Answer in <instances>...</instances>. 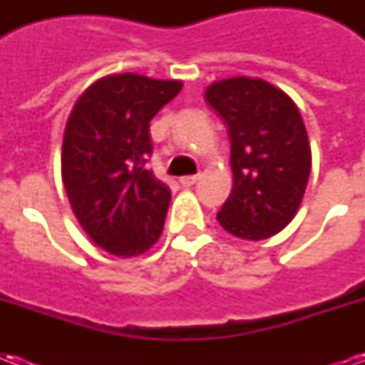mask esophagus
I'll list each match as a JSON object with an SVG mask.
<instances>
[{"label":"esophagus","instance_id":"obj_1","mask_svg":"<svg viewBox=\"0 0 365 365\" xmlns=\"http://www.w3.org/2000/svg\"><path fill=\"white\" fill-rule=\"evenodd\" d=\"M180 183L183 187H191V185L197 183V175H183V178H180Z\"/></svg>","mask_w":365,"mask_h":365}]
</instances>
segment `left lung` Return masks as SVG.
I'll list each match as a JSON object with an SVG mask.
<instances>
[{
	"label": "left lung",
	"mask_w": 365,
	"mask_h": 365,
	"mask_svg": "<svg viewBox=\"0 0 365 365\" xmlns=\"http://www.w3.org/2000/svg\"><path fill=\"white\" fill-rule=\"evenodd\" d=\"M205 99L227 125L235 175L217 221L245 240L274 237L297 213L311 174V146L297 105L252 78L215 82Z\"/></svg>",
	"instance_id": "8db88e82"
}]
</instances>
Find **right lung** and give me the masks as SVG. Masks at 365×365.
I'll return each mask as SVG.
<instances>
[{
    "instance_id": "1",
    "label": "right lung",
    "mask_w": 365,
    "mask_h": 365,
    "mask_svg": "<svg viewBox=\"0 0 365 365\" xmlns=\"http://www.w3.org/2000/svg\"><path fill=\"white\" fill-rule=\"evenodd\" d=\"M180 90L175 80L107 76L83 91L68 119L66 195L91 240L115 256H138L162 235L170 190L146 170L150 120Z\"/></svg>"
}]
</instances>
